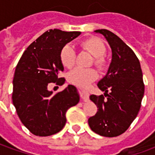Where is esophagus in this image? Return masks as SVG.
Segmentation results:
<instances>
[{"mask_svg":"<svg viewBox=\"0 0 155 155\" xmlns=\"http://www.w3.org/2000/svg\"><path fill=\"white\" fill-rule=\"evenodd\" d=\"M80 93H81V98L83 99V101H88V94L83 90H80Z\"/></svg>","mask_w":155,"mask_h":155,"instance_id":"esophagus-1","label":"esophagus"}]
</instances>
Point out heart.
<instances>
[{"mask_svg":"<svg viewBox=\"0 0 155 155\" xmlns=\"http://www.w3.org/2000/svg\"><path fill=\"white\" fill-rule=\"evenodd\" d=\"M81 49L89 51L94 55V64L100 69L106 65L104 54L106 53V46L101 39L90 37L82 41L80 44ZM77 52L75 48L71 44H66L60 52V60L64 67L72 68L75 64ZM97 78V71L94 68L76 67L68 74V81L70 83L78 86H85Z\"/></svg>","mask_w":155,"mask_h":155,"instance_id":"obj_1","label":"heart"}]
</instances>
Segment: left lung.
<instances>
[{
    "label": "left lung",
    "instance_id": "left-lung-1",
    "mask_svg": "<svg viewBox=\"0 0 155 155\" xmlns=\"http://www.w3.org/2000/svg\"><path fill=\"white\" fill-rule=\"evenodd\" d=\"M94 32L108 41L112 61L106 75L98 83L104 94L90 97L98 111L88 123L101 136L116 137L128 130L140 111L144 93L143 74L136 54L119 36L105 29Z\"/></svg>",
    "mask_w": 155,
    "mask_h": 155
}]
</instances>
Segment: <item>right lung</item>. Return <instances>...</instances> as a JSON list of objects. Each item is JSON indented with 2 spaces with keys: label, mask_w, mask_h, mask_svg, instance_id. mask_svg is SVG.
I'll return each instance as SVG.
<instances>
[{
  "label": "right lung",
  "mask_w": 155,
  "mask_h": 155,
  "mask_svg": "<svg viewBox=\"0 0 155 155\" xmlns=\"http://www.w3.org/2000/svg\"><path fill=\"white\" fill-rule=\"evenodd\" d=\"M80 35V31L49 30L29 45L15 67L12 102L22 124L36 136L60 132L66 122V111L80 101L72 84L56 94L47 89L50 83H64V78H59L64 71L60 52Z\"/></svg>",
  "instance_id": "obj_1"
}]
</instances>
